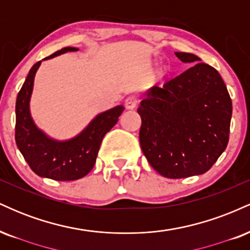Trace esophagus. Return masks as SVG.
I'll return each mask as SVG.
<instances>
[{
	"label": "esophagus",
	"instance_id": "1",
	"mask_svg": "<svg viewBox=\"0 0 250 250\" xmlns=\"http://www.w3.org/2000/svg\"><path fill=\"white\" fill-rule=\"evenodd\" d=\"M137 97H135V96H128L127 99H125V108L127 109H134L135 107H136L137 105Z\"/></svg>",
	"mask_w": 250,
	"mask_h": 250
}]
</instances>
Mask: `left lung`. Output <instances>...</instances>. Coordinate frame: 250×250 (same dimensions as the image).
Instances as JSON below:
<instances>
[{
    "mask_svg": "<svg viewBox=\"0 0 250 250\" xmlns=\"http://www.w3.org/2000/svg\"><path fill=\"white\" fill-rule=\"evenodd\" d=\"M191 68L143 94L140 145L148 162L168 179L205 174L229 141L231 100L222 77L190 53H175Z\"/></svg>",
    "mask_w": 250,
    "mask_h": 250,
    "instance_id": "1",
    "label": "left lung"
}]
</instances>
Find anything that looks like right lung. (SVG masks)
I'll use <instances>...</instances> for the list:
<instances>
[{
	"label": "right lung",
	"instance_id": "right-lung-1",
	"mask_svg": "<svg viewBox=\"0 0 250 250\" xmlns=\"http://www.w3.org/2000/svg\"><path fill=\"white\" fill-rule=\"evenodd\" d=\"M65 47L43 60L77 51ZM42 61L31 67L16 99L15 141L31 170L41 177L55 181H74L85 176L96 162L97 153L104 135L119 121L123 105L99 114L85 129L67 141H57L36 127L30 115L29 102L33 93L34 79Z\"/></svg>",
	"mask_w": 250,
	"mask_h": 250
}]
</instances>
